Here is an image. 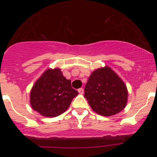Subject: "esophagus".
I'll return each mask as SVG.
<instances>
[{
  "mask_svg": "<svg viewBox=\"0 0 157 157\" xmlns=\"http://www.w3.org/2000/svg\"><path fill=\"white\" fill-rule=\"evenodd\" d=\"M78 93H79L80 94H83V93H84V90H83V88H79L78 90Z\"/></svg>",
  "mask_w": 157,
  "mask_h": 157,
  "instance_id": "esophagus-1",
  "label": "esophagus"
}]
</instances>
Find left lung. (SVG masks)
<instances>
[{
	"label": "left lung",
	"instance_id": "1",
	"mask_svg": "<svg viewBox=\"0 0 157 157\" xmlns=\"http://www.w3.org/2000/svg\"><path fill=\"white\" fill-rule=\"evenodd\" d=\"M84 97L93 110L101 116H110L127 105V86L110 67L94 71L85 86Z\"/></svg>",
	"mask_w": 157,
	"mask_h": 157
}]
</instances>
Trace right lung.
I'll return each instance as SVG.
<instances>
[{
	"mask_svg": "<svg viewBox=\"0 0 157 157\" xmlns=\"http://www.w3.org/2000/svg\"><path fill=\"white\" fill-rule=\"evenodd\" d=\"M78 94L58 68L47 70L35 82L30 92V105L43 116L56 117L68 109Z\"/></svg>",
	"mask_w": 157,
	"mask_h": 157,
	"instance_id": "right-lung-1",
	"label": "right lung"
}]
</instances>
